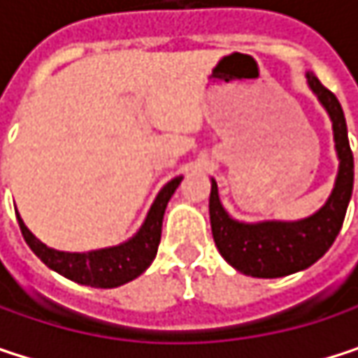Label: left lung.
Returning <instances> with one entry per match:
<instances>
[{
    "label": "left lung",
    "instance_id": "obj_1",
    "mask_svg": "<svg viewBox=\"0 0 358 358\" xmlns=\"http://www.w3.org/2000/svg\"><path fill=\"white\" fill-rule=\"evenodd\" d=\"M305 76L309 89L320 99L331 120L336 143L334 147L340 162L331 194L322 207L313 215L294 222H238L224 209L217 192V182L211 178L209 220L215 247L236 271L245 275L284 278L311 267L334 245L352 196L355 162L348 145V130L342 106L313 72H307Z\"/></svg>",
    "mask_w": 358,
    "mask_h": 358
}]
</instances>
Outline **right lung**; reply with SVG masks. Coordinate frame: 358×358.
Here are the masks:
<instances>
[{"mask_svg":"<svg viewBox=\"0 0 358 358\" xmlns=\"http://www.w3.org/2000/svg\"><path fill=\"white\" fill-rule=\"evenodd\" d=\"M180 182H182V176H176L157 192L138 232L132 238H128L126 243H120L115 247L87 250V252H68V250L51 249L45 243H41L24 226L18 211H16V217H18V224H20L27 245L49 269L62 273L64 278H68L72 282L85 284V286L115 288L126 282H132L153 263L159 241H162L164 213H166L168 201L176 192Z\"/></svg>","mask_w":358,"mask_h":358,"instance_id":"obj_1","label":"right lung"}]
</instances>
